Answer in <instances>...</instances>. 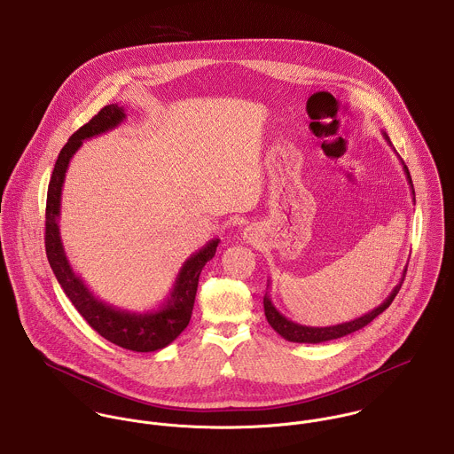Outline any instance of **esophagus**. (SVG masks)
Returning <instances> with one entry per match:
<instances>
[{"instance_id":"34e87169","label":"esophagus","mask_w":454,"mask_h":454,"mask_svg":"<svg viewBox=\"0 0 454 454\" xmlns=\"http://www.w3.org/2000/svg\"><path fill=\"white\" fill-rule=\"evenodd\" d=\"M242 240H244L246 244L256 246V244L260 242V231H258L254 226H247V228H244V231H242Z\"/></svg>"}]
</instances>
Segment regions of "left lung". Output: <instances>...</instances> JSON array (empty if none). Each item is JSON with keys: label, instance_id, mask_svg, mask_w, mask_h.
Returning a JSON list of instances; mask_svg holds the SVG:
<instances>
[{"label": "left lung", "instance_id": "8db88e82", "mask_svg": "<svg viewBox=\"0 0 454 454\" xmlns=\"http://www.w3.org/2000/svg\"><path fill=\"white\" fill-rule=\"evenodd\" d=\"M384 138L387 140V144L391 145L387 135L384 133ZM403 165V161H402ZM403 172H405V177L411 184V189H412V196H414V185H412V179H411V174H409V168L403 165ZM416 201V198H412ZM405 272H407V267L403 269L402 273V278L400 282L395 286V289L389 293V296L379 305L375 307L373 310H370L368 314H364L362 317H356L355 321H349V323H342V325H335V326H325V328H316V326H303V325H298V323H293L289 321L287 317H284L275 307H273L272 300L269 294H265L263 298V305H265V316H267V321L269 325L272 326L273 330L286 340L289 342H298V344H319V342H326V340H333V339H340L344 335H349L356 330H362L363 326H366L370 321H373L379 314H382L389 305L391 301L395 300V296L398 294L402 284H403V278H405Z\"/></svg>", "mask_w": 454, "mask_h": 454}]
</instances>
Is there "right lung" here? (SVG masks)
Listing matches in <instances>:
<instances>
[{
  "label": "right lung",
  "instance_id": "obj_1",
  "mask_svg": "<svg viewBox=\"0 0 454 454\" xmlns=\"http://www.w3.org/2000/svg\"><path fill=\"white\" fill-rule=\"evenodd\" d=\"M124 119L126 112L122 106L115 103L106 105L88 124L77 129L70 137L68 144L61 149L47 191L45 251L58 282L92 330L119 348L137 353H153L172 344L189 325L200 273L205 263L214 258L219 239L210 240L198 253L191 254V258L184 262L181 272L177 273L170 296L165 300V303L158 310L144 314L122 310L98 300L84 280L72 270L58 224L61 212V191L70 160L81 149L84 140L117 128Z\"/></svg>",
  "mask_w": 454,
  "mask_h": 454
}]
</instances>
